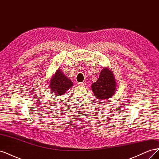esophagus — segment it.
<instances>
[{
	"mask_svg": "<svg viewBox=\"0 0 159 159\" xmlns=\"http://www.w3.org/2000/svg\"><path fill=\"white\" fill-rule=\"evenodd\" d=\"M78 84L81 86H85L86 85V84L85 82H79V83H78Z\"/></svg>",
	"mask_w": 159,
	"mask_h": 159,
	"instance_id": "1",
	"label": "esophagus"
}]
</instances>
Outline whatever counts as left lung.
<instances>
[{
    "mask_svg": "<svg viewBox=\"0 0 159 159\" xmlns=\"http://www.w3.org/2000/svg\"><path fill=\"white\" fill-rule=\"evenodd\" d=\"M117 83L113 72L108 68L101 71L97 81L91 85V89L95 96L100 100L111 98L116 91Z\"/></svg>",
    "mask_w": 159,
    "mask_h": 159,
    "instance_id": "left-lung-1",
    "label": "left lung"
}]
</instances>
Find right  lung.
I'll return each instance as SVG.
<instances>
[{
    "instance_id": "add662e5",
    "label": "right lung",
    "mask_w": 159,
    "mask_h": 159,
    "mask_svg": "<svg viewBox=\"0 0 159 159\" xmlns=\"http://www.w3.org/2000/svg\"><path fill=\"white\" fill-rule=\"evenodd\" d=\"M50 88L55 95H63L73 86L72 81L58 69L50 81Z\"/></svg>"
}]
</instances>
